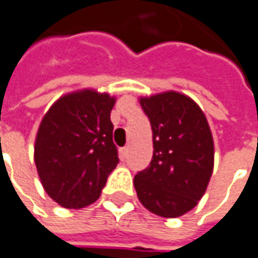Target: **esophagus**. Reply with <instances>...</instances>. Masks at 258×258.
I'll return each instance as SVG.
<instances>
[{
	"label": "esophagus",
	"mask_w": 258,
	"mask_h": 258,
	"mask_svg": "<svg viewBox=\"0 0 258 258\" xmlns=\"http://www.w3.org/2000/svg\"><path fill=\"white\" fill-rule=\"evenodd\" d=\"M119 155H120V160L123 161L126 158V155H127V147H122V149L119 150Z\"/></svg>",
	"instance_id": "esophagus-1"
}]
</instances>
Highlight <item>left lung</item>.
I'll return each mask as SVG.
<instances>
[{
  "label": "left lung",
  "instance_id": "obj_1",
  "mask_svg": "<svg viewBox=\"0 0 258 258\" xmlns=\"http://www.w3.org/2000/svg\"><path fill=\"white\" fill-rule=\"evenodd\" d=\"M153 129V160L135 176V189L149 211L176 218L197 206L214 168V142L200 107L190 97L165 91L142 97Z\"/></svg>",
  "mask_w": 258,
  "mask_h": 258
}]
</instances>
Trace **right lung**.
Instances as JSON below:
<instances>
[{"mask_svg":"<svg viewBox=\"0 0 258 258\" xmlns=\"http://www.w3.org/2000/svg\"><path fill=\"white\" fill-rule=\"evenodd\" d=\"M107 93L80 90L58 98L38 126L34 162L47 195L65 208H83L101 195L119 162Z\"/></svg>","mask_w":258,"mask_h":258,"instance_id":"obj_1","label":"right lung"}]
</instances>
